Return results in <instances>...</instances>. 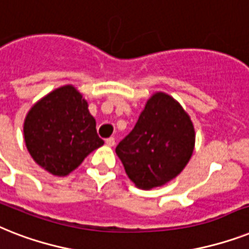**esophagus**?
<instances>
[{"instance_id":"34e87169","label":"esophagus","mask_w":249,"mask_h":249,"mask_svg":"<svg viewBox=\"0 0 249 249\" xmlns=\"http://www.w3.org/2000/svg\"><path fill=\"white\" fill-rule=\"evenodd\" d=\"M105 144L108 145V146H114V144H115L114 137H108V139L105 140Z\"/></svg>"}]
</instances>
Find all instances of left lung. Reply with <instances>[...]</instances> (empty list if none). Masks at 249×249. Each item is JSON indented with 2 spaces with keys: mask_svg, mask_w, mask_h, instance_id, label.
<instances>
[{
  "mask_svg": "<svg viewBox=\"0 0 249 249\" xmlns=\"http://www.w3.org/2000/svg\"><path fill=\"white\" fill-rule=\"evenodd\" d=\"M196 146L190 115L176 99L154 92L140 113L134 130L115 148L135 186L150 190L181 174Z\"/></svg>",
  "mask_w": 249,
  "mask_h": 249,
  "instance_id": "8db88e82",
  "label": "left lung"
}]
</instances>
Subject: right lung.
I'll return each instance as SVG.
<instances>
[{
	"label": "right lung",
	"instance_id": "1",
	"mask_svg": "<svg viewBox=\"0 0 249 249\" xmlns=\"http://www.w3.org/2000/svg\"><path fill=\"white\" fill-rule=\"evenodd\" d=\"M24 141L37 164L53 176H67L104 141L89 103L73 85L55 89L36 103L24 119Z\"/></svg>",
	"mask_w": 249,
	"mask_h": 249
}]
</instances>
